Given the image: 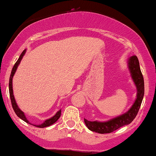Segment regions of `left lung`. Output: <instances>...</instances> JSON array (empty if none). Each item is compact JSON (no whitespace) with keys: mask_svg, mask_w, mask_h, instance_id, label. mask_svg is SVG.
<instances>
[{"mask_svg":"<svg viewBox=\"0 0 156 156\" xmlns=\"http://www.w3.org/2000/svg\"><path fill=\"white\" fill-rule=\"evenodd\" d=\"M128 67L136 87V98L133 104L128 112L121 115L117 116L108 121H89L84 119L86 126L89 130L98 133H109L118 128L125 125H129L135 119L144 94V83L143 76L141 74L140 67H139V59L136 55L130 56L128 60Z\"/></svg>","mask_w":156,"mask_h":156,"instance_id":"1","label":"left lung"}]
</instances>
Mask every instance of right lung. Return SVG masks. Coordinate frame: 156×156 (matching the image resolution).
<instances>
[{"instance_id": "add662e5", "label": "right lung", "mask_w": 156, "mask_h": 156, "mask_svg": "<svg viewBox=\"0 0 156 156\" xmlns=\"http://www.w3.org/2000/svg\"><path fill=\"white\" fill-rule=\"evenodd\" d=\"M26 49H25L24 51H23V53H21V55H20L18 60H17V62H16V63L15 64V65H14V67H13V68H12V72H11L10 78H9V95H10L11 102H12V108H13L14 111H15V114H17V117H18L19 118H20V119H22V120H23L24 122H27V123H28V124L34 125V126L38 127V128H46V127L51 126V125L54 124L55 122H56L58 119H59V117H60V116H61V112H62V109H60V110H58V112L55 113V114L54 116H53V117H52L49 118V119H45V120H44L43 122L42 123V124H39V125L32 124V123H31L28 120V119H27V117H26V115H25L24 112H23V111H21L20 108L19 107H18V105H17V103H16L15 96H14V94H13V87H12V79H13V77H14V76H15L16 71H17V67H18L19 64H20L21 60H22V58H23V56H24V55H25V53H26Z\"/></svg>"}]
</instances>
